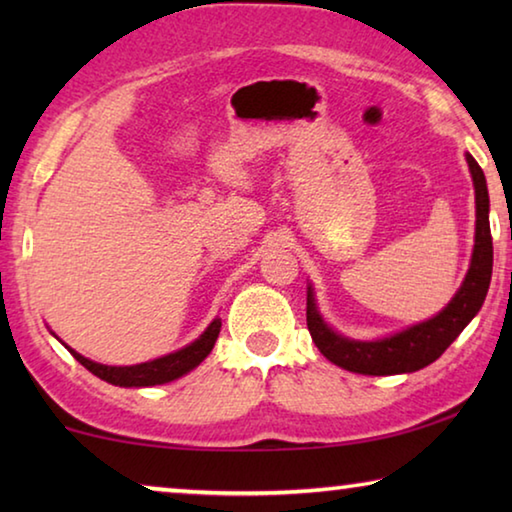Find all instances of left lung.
I'll return each instance as SVG.
<instances>
[{
  "label": "left lung",
  "instance_id": "obj_1",
  "mask_svg": "<svg viewBox=\"0 0 512 512\" xmlns=\"http://www.w3.org/2000/svg\"><path fill=\"white\" fill-rule=\"evenodd\" d=\"M470 164L474 194H476V237L470 271L465 275L463 287L458 289L452 302L431 320L413 325L404 332L388 336L384 341H352L329 329L316 311L314 296H307V327L316 348L325 359L359 375H400V372H415L436 361L456 336L463 332L465 325L481 309L488 296L492 277V235H490V198L485 187V176L470 153Z\"/></svg>",
  "mask_w": 512,
  "mask_h": 512
}]
</instances>
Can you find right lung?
<instances>
[{
    "label": "right lung",
    "instance_id": "right-lung-1",
    "mask_svg": "<svg viewBox=\"0 0 512 512\" xmlns=\"http://www.w3.org/2000/svg\"><path fill=\"white\" fill-rule=\"evenodd\" d=\"M221 332V320L216 318L214 323L205 329L201 334V339H196L192 345L187 348L167 354V357L146 361V363H137V366H103V363H94L90 359L81 357L79 352L67 348L72 352V357L81 363V366L88 368L92 375H97L99 379L108 381V384L115 386H155V384H167V381H173L178 377H183L185 372L196 368L207 354L212 352L216 336Z\"/></svg>",
    "mask_w": 512,
    "mask_h": 512
}]
</instances>
